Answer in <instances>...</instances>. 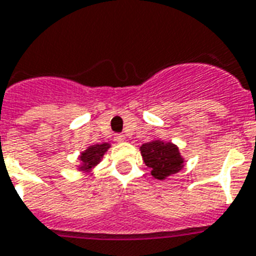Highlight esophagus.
<instances>
[{
	"label": "esophagus",
	"instance_id": "esophagus-1",
	"mask_svg": "<svg viewBox=\"0 0 256 256\" xmlns=\"http://www.w3.org/2000/svg\"><path fill=\"white\" fill-rule=\"evenodd\" d=\"M124 134H116L114 135V140L116 142H118V143H122V142L124 140Z\"/></svg>",
	"mask_w": 256,
	"mask_h": 256
}]
</instances>
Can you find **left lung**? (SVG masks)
<instances>
[{"instance_id":"8db88e82","label":"left lung","mask_w":256,"mask_h":256,"mask_svg":"<svg viewBox=\"0 0 256 256\" xmlns=\"http://www.w3.org/2000/svg\"><path fill=\"white\" fill-rule=\"evenodd\" d=\"M140 152L146 165L152 169V176L158 180L174 174L184 166V160L180 156L178 148L172 143L150 142L142 146Z\"/></svg>"}]
</instances>
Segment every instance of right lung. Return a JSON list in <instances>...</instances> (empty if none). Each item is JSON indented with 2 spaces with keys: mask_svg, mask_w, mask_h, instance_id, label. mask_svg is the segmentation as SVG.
I'll return each instance as SVG.
<instances>
[{
  "mask_svg": "<svg viewBox=\"0 0 256 256\" xmlns=\"http://www.w3.org/2000/svg\"><path fill=\"white\" fill-rule=\"evenodd\" d=\"M109 148L108 143H104V144H95L91 146L88 148L87 151H84L80 156V161L83 162V166L82 169H90L92 166H95L98 164L102 156L104 154V152Z\"/></svg>",
  "mask_w": 256,
  "mask_h": 256,
  "instance_id": "right-lung-1",
  "label": "right lung"
}]
</instances>
